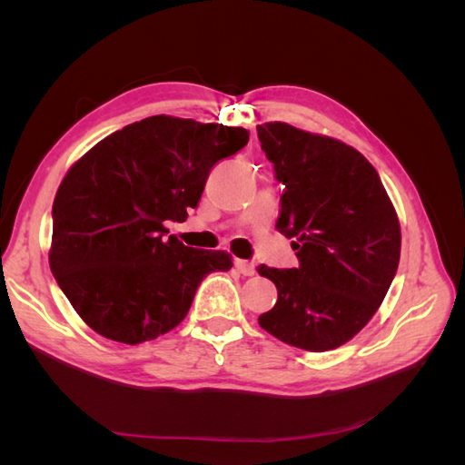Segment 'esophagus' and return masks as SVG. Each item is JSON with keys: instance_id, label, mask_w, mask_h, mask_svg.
<instances>
[{"instance_id": "obj_1", "label": "esophagus", "mask_w": 465, "mask_h": 465, "mask_svg": "<svg viewBox=\"0 0 465 465\" xmlns=\"http://www.w3.org/2000/svg\"><path fill=\"white\" fill-rule=\"evenodd\" d=\"M234 267H236V270L241 272L244 277H250V275L256 273L254 263H250V262H246V260H234Z\"/></svg>"}]
</instances>
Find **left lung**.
<instances>
[{
	"mask_svg": "<svg viewBox=\"0 0 465 465\" xmlns=\"http://www.w3.org/2000/svg\"><path fill=\"white\" fill-rule=\"evenodd\" d=\"M265 157L285 186L277 231L294 238L299 265H260L277 302L260 326L304 351H330L355 337L382 304L398 272L401 231L374 166L340 139L258 125Z\"/></svg>",
	"mask_w": 465,
	"mask_h": 465,
	"instance_id": "left-lung-1",
	"label": "left lung"
}]
</instances>
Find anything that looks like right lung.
<instances>
[{
    "label": "right lung",
    "mask_w": 465,
    "mask_h": 465,
    "mask_svg": "<svg viewBox=\"0 0 465 465\" xmlns=\"http://www.w3.org/2000/svg\"><path fill=\"white\" fill-rule=\"evenodd\" d=\"M244 128L151 116L110 134L69 168L52 205L50 270L91 330L137 345L176 328L223 250L166 238L198 207L211 168L248 143Z\"/></svg>",
    "instance_id": "add662e5"
}]
</instances>
